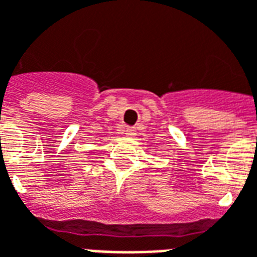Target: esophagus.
Wrapping results in <instances>:
<instances>
[{
	"mask_svg": "<svg viewBox=\"0 0 257 257\" xmlns=\"http://www.w3.org/2000/svg\"><path fill=\"white\" fill-rule=\"evenodd\" d=\"M125 134H126V136H129V138H134L135 135H136V129L132 128V126H128V128L125 129Z\"/></svg>",
	"mask_w": 257,
	"mask_h": 257,
	"instance_id": "esophagus-1",
	"label": "esophagus"
}]
</instances>
